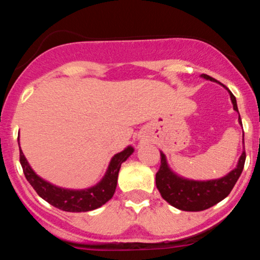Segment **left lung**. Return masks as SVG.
I'll use <instances>...</instances> for the list:
<instances>
[{
  "label": "left lung",
  "mask_w": 260,
  "mask_h": 260,
  "mask_svg": "<svg viewBox=\"0 0 260 260\" xmlns=\"http://www.w3.org/2000/svg\"><path fill=\"white\" fill-rule=\"evenodd\" d=\"M203 78L216 82L213 77L208 74H202ZM231 101L234 104V110L238 111L236 98L231 91H230ZM241 122V117H238ZM244 144V136H243ZM161 165L159 171L156 172V187L159 189L161 197L166 202L170 203L172 207L180 209L184 211H202L209 209L213 205L217 204L225 199L230 194L232 188L236 184L241 174H242L244 168V161H246V151L243 150L242 155L238 160L237 168L232 170L219 180L210 181H193L187 180V178L180 177L171 171L166 161L165 154L160 151Z\"/></svg>",
  "instance_id": "left-lung-1"
}]
</instances>
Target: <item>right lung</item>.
<instances>
[{
	"mask_svg": "<svg viewBox=\"0 0 260 260\" xmlns=\"http://www.w3.org/2000/svg\"><path fill=\"white\" fill-rule=\"evenodd\" d=\"M133 151L134 149L132 147H127L123 151L116 154L110 161L109 169H107L103 180L96 186L80 190L56 187L50 182L39 177L32 171L20 147L19 161L25 178L41 198L50 203L55 208L61 209L63 211L82 213V211H90L100 208L101 205H104L112 198L113 193L116 190V186H117V177L122 162L126 161L128 156L132 155Z\"/></svg>",
	"mask_w": 260,
	"mask_h": 260,
	"instance_id": "obj_1",
	"label": "right lung"
}]
</instances>
